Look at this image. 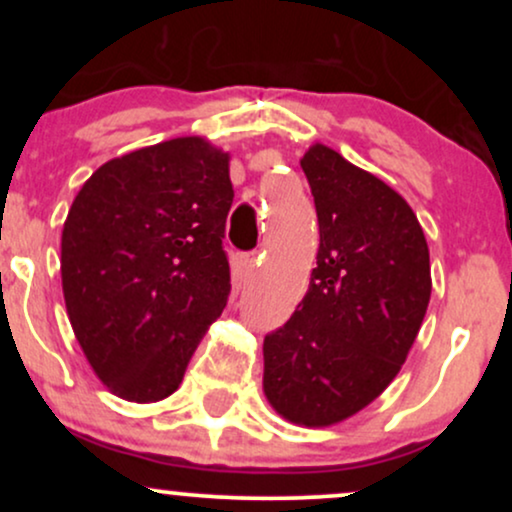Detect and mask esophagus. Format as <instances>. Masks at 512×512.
Returning a JSON list of instances; mask_svg holds the SVG:
<instances>
[{
    "label": "esophagus",
    "instance_id": "1",
    "mask_svg": "<svg viewBox=\"0 0 512 512\" xmlns=\"http://www.w3.org/2000/svg\"><path fill=\"white\" fill-rule=\"evenodd\" d=\"M238 267H240V274L243 276H250L252 272H255L257 267V252H243V255L238 257Z\"/></svg>",
    "mask_w": 512,
    "mask_h": 512
}]
</instances>
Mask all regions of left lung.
<instances>
[{
    "instance_id": "1",
    "label": "left lung",
    "mask_w": 512,
    "mask_h": 512,
    "mask_svg": "<svg viewBox=\"0 0 512 512\" xmlns=\"http://www.w3.org/2000/svg\"><path fill=\"white\" fill-rule=\"evenodd\" d=\"M320 248L308 293L264 337V395L284 419L332 426L368 407L407 361L431 301L419 219L330 146L305 151Z\"/></svg>"
}]
</instances>
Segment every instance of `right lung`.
Masks as SVG:
<instances>
[{
	"label": "right lung",
	"instance_id": "add662e5",
	"mask_svg": "<svg viewBox=\"0 0 512 512\" xmlns=\"http://www.w3.org/2000/svg\"><path fill=\"white\" fill-rule=\"evenodd\" d=\"M228 154L180 137L113 158L84 182L62 231V291L110 392L158 402L231 293L223 250Z\"/></svg>",
	"mask_w": 512,
	"mask_h": 512
}]
</instances>
